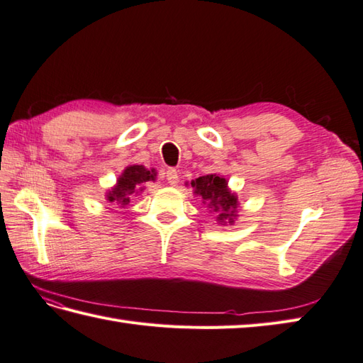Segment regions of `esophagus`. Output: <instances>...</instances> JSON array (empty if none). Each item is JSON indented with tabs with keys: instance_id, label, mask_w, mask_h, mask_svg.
<instances>
[{
	"instance_id": "34e87169",
	"label": "esophagus",
	"mask_w": 363,
	"mask_h": 363,
	"mask_svg": "<svg viewBox=\"0 0 363 363\" xmlns=\"http://www.w3.org/2000/svg\"><path fill=\"white\" fill-rule=\"evenodd\" d=\"M166 180L169 184H171V186H175V184L179 183V172H177L175 169H169V171L166 172Z\"/></svg>"
}]
</instances>
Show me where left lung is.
<instances>
[{
    "mask_svg": "<svg viewBox=\"0 0 363 363\" xmlns=\"http://www.w3.org/2000/svg\"><path fill=\"white\" fill-rule=\"evenodd\" d=\"M194 194L202 199L209 213L216 214V220L220 225H233L239 217V199L236 192L228 188V180L223 175L208 174L191 182Z\"/></svg>",
    "mask_w": 363,
    "mask_h": 363,
    "instance_id": "8db88e82",
    "label": "left lung"
}]
</instances>
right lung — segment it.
Masks as SVG:
<instances>
[{
  "mask_svg": "<svg viewBox=\"0 0 363 363\" xmlns=\"http://www.w3.org/2000/svg\"><path fill=\"white\" fill-rule=\"evenodd\" d=\"M157 180V171L154 167L147 169L143 164H128L123 174L118 177L116 184L106 192L107 202L124 208L130 203L133 196H138L140 192L146 189L147 182Z\"/></svg>",
  "mask_w": 363,
  "mask_h": 363,
  "instance_id": "obj_1",
  "label": "right lung"
}]
</instances>
